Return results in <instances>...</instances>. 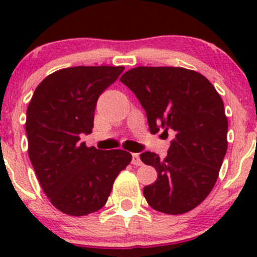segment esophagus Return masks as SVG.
<instances>
[{
	"instance_id": "obj_1",
	"label": "esophagus",
	"mask_w": 257,
	"mask_h": 257,
	"mask_svg": "<svg viewBox=\"0 0 257 257\" xmlns=\"http://www.w3.org/2000/svg\"><path fill=\"white\" fill-rule=\"evenodd\" d=\"M132 164L136 165V167H139V165L143 164L141 160V157H139V154H133V158H132Z\"/></svg>"
}]
</instances>
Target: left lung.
<instances>
[{
	"instance_id": "obj_1",
	"label": "left lung",
	"mask_w": 257,
	"mask_h": 257,
	"mask_svg": "<svg viewBox=\"0 0 257 257\" xmlns=\"http://www.w3.org/2000/svg\"><path fill=\"white\" fill-rule=\"evenodd\" d=\"M145 109L150 133L174 131L168 155L144 152L158 172L143 189L148 204L169 215L188 212L214 188L227 150L224 103L203 74L181 67H136L121 76Z\"/></svg>"
}]
</instances>
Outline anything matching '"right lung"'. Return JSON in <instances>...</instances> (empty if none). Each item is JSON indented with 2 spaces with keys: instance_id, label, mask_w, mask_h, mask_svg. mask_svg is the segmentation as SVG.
<instances>
[{
  "instance_id": "1",
  "label": "right lung",
  "mask_w": 257,
  "mask_h": 257,
  "mask_svg": "<svg viewBox=\"0 0 257 257\" xmlns=\"http://www.w3.org/2000/svg\"><path fill=\"white\" fill-rule=\"evenodd\" d=\"M123 66L59 69L38 84L27 108L28 157L52 205L83 216L105 205L119 173L132 154L80 143L90 134L99 95L115 82Z\"/></svg>"
}]
</instances>
